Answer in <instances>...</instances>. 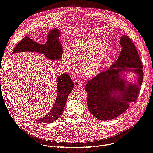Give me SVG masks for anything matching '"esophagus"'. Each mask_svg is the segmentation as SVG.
Here are the masks:
<instances>
[{"label":"esophagus","instance_id":"34e87169","mask_svg":"<svg viewBox=\"0 0 153 153\" xmlns=\"http://www.w3.org/2000/svg\"><path fill=\"white\" fill-rule=\"evenodd\" d=\"M74 85L76 88H81L82 87V82L80 80H79V79H76L74 80Z\"/></svg>","mask_w":153,"mask_h":153}]
</instances>
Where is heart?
<instances>
[{
    "label": "heart",
    "mask_w": 153,
    "mask_h": 153,
    "mask_svg": "<svg viewBox=\"0 0 153 153\" xmlns=\"http://www.w3.org/2000/svg\"><path fill=\"white\" fill-rule=\"evenodd\" d=\"M111 46L99 39H89L76 42L71 48V53L63 55L64 63L72 68L75 59H83L80 69L86 77L98 75L105 69L112 57Z\"/></svg>",
    "instance_id": "b5f03b06"
}]
</instances>
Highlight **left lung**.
Returning a JSON list of instances; mask_svg holds the SVG:
<instances>
[{"instance_id":"1","label":"left lung","mask_w":153,"mask_h":153,"mask_svg":"<svg viewBox=\"0 0 153 153\" xmlns=\"http://www.w3.org/2000/svg\"><path fill=\"white\" fill-rule=\"evenodd\" d=\"M123 49L109 69L88 82L87 104L96 118L108 121L122 114L138 97L143 80V64L134 43L127 36L120 39ZM124 71L134 72L137 81L126 80Z\"/></svg>"}]
</instances>
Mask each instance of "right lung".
Here are the masks:
<instances>
[{"mask_svg": "<svg viewBox=\"0 0 153 153\" xmlns=\"http://www.w3.org/2000/svg\"><path fill=\"white\" fill-rule=\"evenodd\" d=\"M61 32L54 29L48 32L47 41L41 44L28 37H25L13 50L12 54L22 52H37L44 55L52 61L60 60L62 56V46L59 41ZM57 94L56 102L51 110L42 118L38 119L37 122L49 124L57 120L64 110L67 99L74 88V83L70 76L64 73L57 78Z\"/></svg>", "mask_w": 153, "mask_h": 153, "instance_id": "add662e5", "label": "right lung"}]
</instances>
